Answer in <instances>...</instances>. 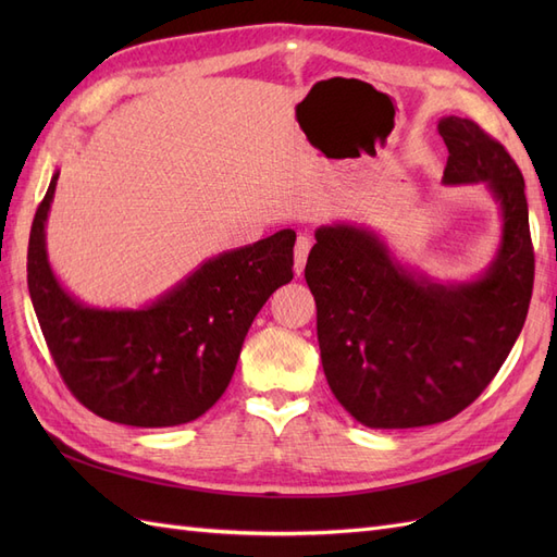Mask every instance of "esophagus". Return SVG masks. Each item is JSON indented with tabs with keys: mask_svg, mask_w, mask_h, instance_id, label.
I'll return each mask as SVG.
<instances>
[{
	"mask_svg": "<svg viewBox=\"0 0 557 557\" xmlns=\"http://www.w3.org/2000/svg\"><path fill=\"white\" fill-rule=\"evenodd\" d=\"M309 250H311V239L307 237V234H299L297 242H295V272L297 274L305 272Z\"/></svg>",
	"mask_w": 557,
	"mask_h": 557,
	"instance_id": "obj_1",
	"label": "esophagus"
}]
</instances>
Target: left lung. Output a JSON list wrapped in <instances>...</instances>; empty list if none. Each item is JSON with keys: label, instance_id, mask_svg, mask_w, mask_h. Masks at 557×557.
<instances>
[{"label": "left lung", "instance_id": "obj_1", "mask_svg": "<svg viewBox=\"0 0 557 557\" xmlns=\"http://www.w3.org/2000/svg\"><path fill=\"white\" fill-rule=\"evenodd\" d=\"M446 185L483 183L502 215L491 267L474 281H436L401 264L376 232L315 230L305 278L315 297L320 360L358 423L404 430L444 423L495 379L525 323L534 250L518 164L469 117L436 125Z\"/></svg>", "mask_w": 557, "mask_h": 557}]
</instances>
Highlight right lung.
Masks as SVG:
<instances>
[{
	"mask_svg": "<svg viewBox=\"0 0 557 557\" xmlns=\"http://www.w3.org/2000/svg\"><path fill=\"white\" fill-rule=\"evenodd\" d=\"M58 176L32 223L27 285L62 381L111 423H190L225 393L269 295L293 281L295 232L209 258L153 305L97 309L66 293L48 262L46 221Z\"/></svg>",
	"mask_w": 557,
	"mask_h": 557,
	"instance_id": "right-lung-1",
	"label": "right lung"
}]
</instances>
